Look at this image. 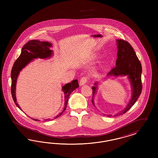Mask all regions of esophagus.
I'll use <instances>...</instances> for the list:
<instances>
[{"mask_svg": "<svg viewBox=\"0 0 158 158\" xmlns=\"http://www.w3.org/2000/svg\"><path fill=\"white\" fill-rule=\"evenodd\" d=\"M88 82V77H86V76H83L82 77L81 80H80V85H85L86 83Z\"/></svg>", "mask_w": 158, "mask_h": 158, "instance_id": "34e87169", "label": "esophagus"}]
</instances>
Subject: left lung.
Here are the masks:
<instances>
[{
  "instance_id": "1",
  "label": "left lung",
  "mask_w": 158,
  "mask_h": 158,
  "mask_svg": "<svg viewBox=\"0 0 158 158\" xmlns=\"http://www.w3.org/2000/svg\"><path fill=\"white\" fill-rule=\"evenodd\" d=\"M117 59L116 60V66L113 68L108 73L107 76H127L128 78L131 83L132 88V97L130 100L126 107L121 112L114 116L122 115L126 113L131 106L135 104L137 99L139 97L142 90V68L140 61L135 54L131 45L127 41L123 40H117ZM92 86V102L95 106L93 97L96 94L98 89V82L95 83ZM110 117L112 115H107Z\"/></svg>"
}]
</instances>
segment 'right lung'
I'll use <instances>...</instances> for the list:
<instances>
[{"mask_svg":"<svg viewBox=\"0 0 158 158\" xmlns=\"http://www.w3.org/2000/svg\"><path fill=\"white\" fill-rule=\"evenodd\" d=\"M51 47H52V44L47 41H40L37 40H30L23 46L20 56L14 64L11 70V94L15 104L21 110H22L21 108L16 102L15 92L17 77L19 74V72L23 70V68H25L34 59H47L50 57L53 53V51L50 49ZM78 87L79 84L77 79L73 80L72 82L66 84L62 87V90L64 93V108L61 113L54 117V119L58 118L64 111L68 104V99L71 93ZM32 119L35 121L38 120L34 118ZM49 120L50 119H45V121Z\"/></svg>","mask_w":158,"mask_h":158,"instance_id":"obj_1","label":"right lung"}]
</instances>
